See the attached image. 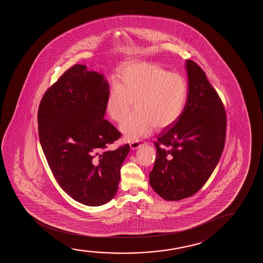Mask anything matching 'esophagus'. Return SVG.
Instances as JSON below:
<instances>
[{"mask_svg": "<svg viewBox=\"0 0 263 263\" xmlns=\"http://www.w3.org/2000/svg\"><path fill=\"white\" fill-rule=\"evenodd\" d=\"M141 142L139 141H135V142H131L130 143V148L132 149V150H135V149H137V148L139 147L141 145Z\"/></svg>", "mask_w": 263, "mask_h": 263, "instance_id": "obj_1", "label": "esophagus"}]
</instances>
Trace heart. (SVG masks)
<instances>
[{
	"label": "heart",
	"instance_id": "heart-1",
	"mask_svg": "<svg viewBox=\"0 0 263 263\" xmlns=\"http://www.w3.org/2000/svg\"><path fill=\"white\" fill-rule=\"evenodd\" d=\"M187 83L183 76L159 65L138 62L119 70L117 84L108 90L106 111L114 121L122 122L120 130L127 141L151 134L156 126L164 129L173 125L187 102Z\"/></svg>",
	"mask_w": 263,
	"mask_h": 263
}]
</instances>
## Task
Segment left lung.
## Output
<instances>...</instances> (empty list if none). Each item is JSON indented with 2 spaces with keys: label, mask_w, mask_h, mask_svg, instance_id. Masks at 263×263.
Returning <instances> with one entry per match:
<instances>
[{
  "label": "left lung",
  "mask_w": 263,
  "mask_h": 263,
  "mask_svg": "<svg viewBox=\"0 0 263 263\" xmlns=\"http://www.w3.org/2000/svg\"><path fill=\"white\" fill-rule=\"evenodd\" d=\"M189 90L180 119L155 141L149 174L154 191L166 200L189 198L201 189L219 162L227 137V113L205 72L186 62Z\"/></svg>",
  "instance_id": "obj_1"
}]
</instances>
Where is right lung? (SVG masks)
I'll return each mask as SVG.
<instances>
[{"label": "right lung", "mask_w": 263, "mask_h": 263, "mask_svg": "<svg viewBox=\"0 0 263 263\" xmlns=\"http://www.w3.org/2000/svg\"><path fill=\"white\" fill-rule=\"evenodd\" d=\"M108 83L104 76L74 65L47 89L40 101V144L63 191L83 205L114 198L129 144L107 150L121 137L104 119Z\"/></svg>", "instance_id": "add662e5"}]
</instances>
